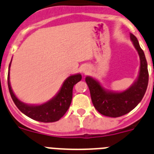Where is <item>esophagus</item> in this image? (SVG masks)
I'll use <instances>...</instances> for the list:
<instances>
[{
	"label": "esophagus",
	"instance_id": "obj_1",
	"mask_svg": "<svg viewBox=\"0 0 154 154\" xmlns=\"http://www.w3.org/2000/svg\"><path fill=\"white\" fill-rule=\"evenodd\" d=\"M90 70V67H88V66H87V65H84V67H82V69H81V71L84 73V74H87V72L89 71Z\"/></svg>",
	"mask_w": 154,
	"mask_h": 154
}]
</instances>
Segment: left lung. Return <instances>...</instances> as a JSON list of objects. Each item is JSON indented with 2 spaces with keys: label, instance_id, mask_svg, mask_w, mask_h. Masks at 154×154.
<instances>
[{
  "label": "left lung",
  "instance_id": "left-lung-1",
  "mask_svg": "<svg viewBox=\"0 0 154 154\" xmlns=\"http://www.w3.org/2000/svg\"><path fill=\"white\" fill-rule=\"evenodd\" d=\"M130 37L140 60L137 78L131 87L124 91H110L104 88L94 77L87 76L85 78L94 107L106 117H121L131 111L140 102L147 88L149 74L145 54L137 37L133 34H130Z\"/></svg>",
  "mask_w": 154,
  "mask_h": 154
}]
</instances>
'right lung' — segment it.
Instances as JSON below:
<instances>
[{
    "instance_id": "obj_1",
    "label": "right lung",
    "mask_w": 154,
    "mask_h": 154,
    "mask_svg": "<svg viewBox=\"0 0 154 154\" xmlns=\"http://www.w3.org/2000/svg\"><path fill=\"white\" fill-rule=\"evenodd\" d=\"M11 61L8 68V84L12 100L17 108L23 114L37 121L51 123L60 120L70 107L73 95V87L74 84L82 79L81 74H76L69 76L63 81L60 89L58 91L56 95L45 103L41 104H27L17 97L11 86L10 68Z\"/></svg>"
}]
</instances>
